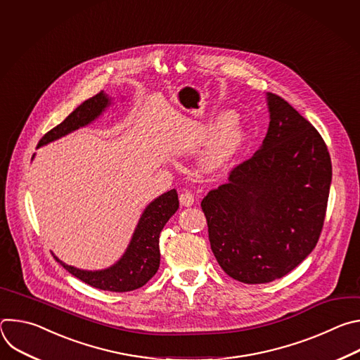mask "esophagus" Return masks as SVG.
Listing matches in <instances>:
<instances>
[{
	"label": "esophagus",
	"instance_id": "esophagus-1",
	"mask_svg": "<svg viewBox=\"0 0 360 360\" xmlns=\"http://www.w3.org/2000/svg\"><path fill=\"white\" fill-rule=\"evenodd\" d=\"M179 200H181V203L184 205V207H192L193 202H195V196L191 192L185 191V192H182L179 195Z\"/></svg>",
	"mask_w": 360,
	"mask_h": 360
}]
</instances>
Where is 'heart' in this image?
I'll return each instance as SVG.
<instances>
[{"label":"heart","mask_w":360,"mask_h":360,"mask_svg":"<svg viewBox=\"0 0 360 360\" xmlns=\"http://www.w3.org/2000/svg\"><path fill=\"white\" fill-rule=\"evenodd\" d=\"M243 138L245 134L238 120L232 114L222 115L212 138L205 146L203 164L208 168L222 165L240 148Z\"/></svg>","instance_id":"heart-1"}]
</instances>
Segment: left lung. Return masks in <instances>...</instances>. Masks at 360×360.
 Segmentation results:
<instances>
[{"mask_svg": "<svg viewBox=\"0 0 360 360\" xmlns=\"http://www.w3.org/2000/svg\"><path fill=\"white\" fill-rule=\"evenodd\" d=\"M266 99L262 146L200 202L219 266L243 283L279 279L314 250L332 182L316 128L279 95L268 92Z\"/></svg>", "mask_w": 360, "mask_h": 360, "instance_id": "1", "label": "left lung"}]
</instances>
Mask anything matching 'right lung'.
<instances>
[{
    "mask_svg": "<svg viewBox=\"0 0 360 360\" xmlns=\"http://www.w3.org/2000/svg\"><path fill=\"white\" fill-rule=\"evenodd\" d=\"M110 104L111 99L104 94V91L84 101L60 125L48 131L41 138L38 148L91 124L105 111L107 107H110ZM178 208L179 200L175 189H171L157 199H153L145 208L122 258L107 269L82 271L64 264L54 253L53 255L56 261L64 266V269L92 288L110 292L135 290L143 286L157 274L161 261L160 233Z\"/></svg>",
    "mask_w": 360,
    "mask_h": 360,
    "instance_id": "1",
    "label": "right lung"
}]
</instances>
